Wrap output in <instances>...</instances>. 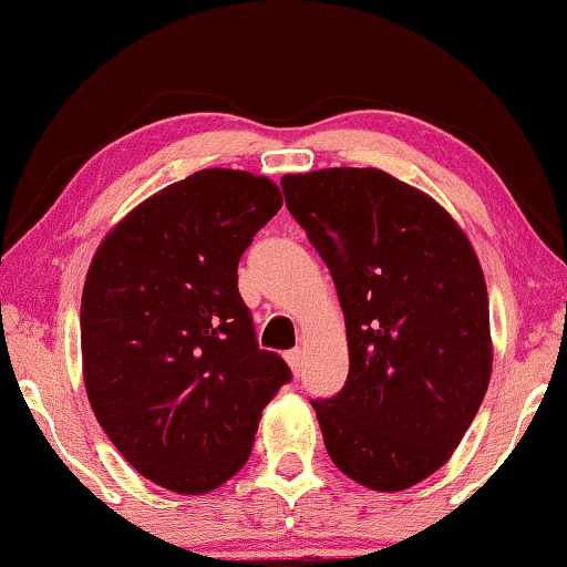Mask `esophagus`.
Segmentation results:
<instances>
[{"label": "esophagus", "instance_id": "1", "mask_svg": "<svg viewBox=\"0 0 567 567\" xmlns=\"http://www.w3.org/2000/svg\"><path fill=\"white\" fill-rule=\"evenodd\" d=\"M284 359H286V363H289V367H291L293 374H299V371H301V359H305L299 348H293V351H286Z\"/></svg>", "mask_w": 567, "mask_h": 567}]
</instances>
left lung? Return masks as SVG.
<instances>
[{
    "mask_svg": "<svg viewBox=\"0 0 567 567\" xmlns=\"http://www.w3.org/2000/svg\"><path fill=\"white\" fill-rule=\"evenodd\" d=\"M281 188L346 315L348 379L312 400L324 449L355 483L405 491L449 462L487 392L483 268L436 200L382 169L284 175Z\"/></svg>",
    "mask_w": 567,
    "mask_h": 567,
    "instance_id": "left-lung-1",
    "label": "left lung"
}]
</instances>
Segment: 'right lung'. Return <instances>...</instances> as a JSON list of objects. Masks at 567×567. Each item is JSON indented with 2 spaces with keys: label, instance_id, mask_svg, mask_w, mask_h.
Wrapping results in <instances>:
<instances>
[{
  "label": "right lung",
  "instance_id": "add662e5",
  "mask_svg": "<svg viewBox=\"0 0 567 567\" xmlns=\"http://www.w3.org/2000/svg\"><path fill=\"white\" fill-rule=\"evenodd\" d=\"M243 169H198L138 204L100 243L82 291L90 405L138 475L204 495L237 475L262 408L291 379L255 340L237 266L281 208Z\"/></svg>",
  "mask_w": 567,
  "mask_h": 567
}]
</instances>
